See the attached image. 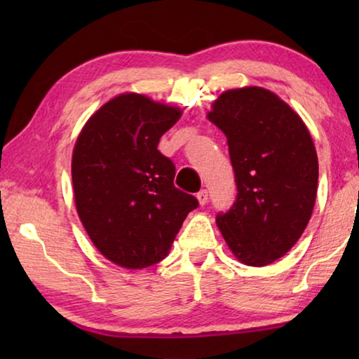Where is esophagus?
Instances as JSON below:
<instances>
[{"label":"esophagus","mask_w":359,"mask_h":359,"mask_svg":"<svg viewBox=\"0 0 359 359\" xmlns=\"http://www.w3.org/2000/svg\"><path fill=\"white\" fill-rule=\"evenodd\" d=\"M196 198H198L199 204L204 205L205 203H208V199H209V193H208V190H201V191H199V193L196 194Z\"/></svg>","instance_id":"34e87169"}]
</instances>
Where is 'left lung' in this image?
I'll return each instance as SVG.
<instances>
[{"instance_id": "8db88e82", "label": "left lung", "mask_w": 359, "mask_h": 359, "mask_svg": "<svg viewBox=\"0 0 359 359\" xmlns=\"http://www.w3.org/2000/svg\"><path fill=\"white\" fill-rule=\"evenodd\" d=\"M212 123L228 139L238 196L217 215L234 257L266 266L293 247L311 220L318 158L299 115L261 87L228 90L212 104Z\"/></svg>"}]
</instances>
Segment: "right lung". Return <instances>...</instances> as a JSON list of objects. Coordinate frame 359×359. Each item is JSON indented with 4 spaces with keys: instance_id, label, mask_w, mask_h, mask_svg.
I'll return each instance as SVG.
<instances>
[{
    "instance_id": "1",
    "label": "right lung",
    "mask_w": 359,
    "mask_h": 359,
    "mask_svg": "<svg viewBox=\"0 0 359 359\" xmlns=\"http://www.w3.org/2000/svg\"><path fill=\"white\" fill-rule=\"evenodd\" d=\"M180 109L125 93L96 111L72 151L79 218L95 247L128 269L166 257L198 199L174 185L175 166L158 142Z\"/></svg>"
}]
</instances>
